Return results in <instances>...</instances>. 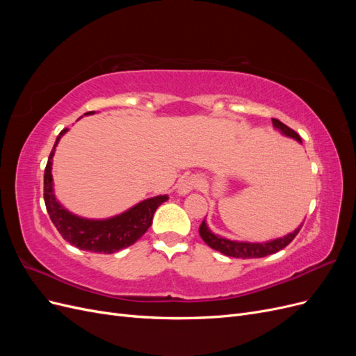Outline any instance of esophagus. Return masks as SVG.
I'll use <instances>...</instances> for the list:
<instances>
[{"label":"esophagus","instance_id":"esophagus-1","mask_svg":"<svg viewBox=\"0 0 356 356\" xmlns=\"http://www.w3.org/2000/svg\"><path fill=\"white\" fill-rule=\"evenodd\" d=\"M199 186H200V179L196 175H190V177L182 178L178 181V184H177L178 196H186L190 191L197 188Z\"/></svg>","mask_w":356,"mask_h":356}]
</instances>
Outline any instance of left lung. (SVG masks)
<instances>
[{"mask_svg": "<svg viewBox=\"0 0 356 356\" xmlns=\"http://www.w3.org/2000/svg\"><path fill=\"white\" fill-rule=\"evenodd\" d=\"M272 123H273V127L276 129V131L281 132L284 136L294 139V141L301 144L300 135H297L293 129H289L282 122L276 120V118H272ZM301 225H303V222H301L294 232L282 236V238H276V239L267 241V242H246V241L227 239V238H224V236L215 234L208 227L207 220H203V222L200 224L199 233H200V238L203 239L204 243L211 246L212 250L220 251L224 255L234 257V258H261V257L270 255V254H275L277 251L284 250V248L296 238L297 233L301 229Z\"/></svg>", "mask_w": 356, "mask_h": 356, "instance_id": "1", "label": "left lung"}]
</instances>
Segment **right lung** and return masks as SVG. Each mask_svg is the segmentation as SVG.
<instances>
[{
  "mask_svg": "<svg viewBox=\"0 0 356 356\" xmlns=\"http://www.w3.org/2000/svg\"><path fill=\"white\" fill-rule=\"evenodd\" d=\"M92 114H95V111H89L84 115ZM67 132L68 129H63L58 135L44 170V202L50 220L63 239L83 251L113 254L134 245L149 229L156 209L166 202L169 196L159 195L141 200L124 212L102 220L84 218L72 213L56 199L51 175L53 156H55L60 138Z\"/></svg>",
  "mask_w": 356,
  "mask_h": 356,
  "instance_id": "add662e5",
  "label": "right lung"
}]
</instances>
